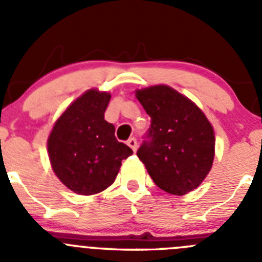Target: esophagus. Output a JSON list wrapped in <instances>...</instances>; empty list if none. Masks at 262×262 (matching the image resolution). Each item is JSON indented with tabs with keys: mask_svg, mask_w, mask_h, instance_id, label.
<instances>
[{
	"mask_svg": "<svg viewBox=\"0 0 262 262\" xmlns=\"http://www.w3.org/2000/svg\"><path fill=\"white\" fill-rule=\"evenodd\" d=\"M127 144H128V147L131 148L134 152H136V149H138V142H136L135 138H129L128 140H127Z\"/></svg>",
	"mask_w": 262,
	"mask_h": 262,
	"instance_id": "34e87169",
	"label": "esophagus"
}]
</instances>
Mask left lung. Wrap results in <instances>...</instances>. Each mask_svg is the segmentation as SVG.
<instances>
[{
    "label": "left lung",
    "instance_id": "obj_1",
    "mask_svg": "<svg viewBox=\"0 0 262 262\" xmlns=\"http://www.w3.org/2000/svg\"><path fill=\"white\" fill-rule=\"evenodd\" d=\"M151 117L148 138L138 149L155 184L173 195H184L203 182L215 156L212 124L195 103L168 85L135 92Z\"/></svg>",
    "mask_w": 262,
    "mask_h": 262
}]
</instances>
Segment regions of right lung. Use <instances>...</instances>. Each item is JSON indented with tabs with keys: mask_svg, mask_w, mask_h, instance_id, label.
Masks as SVG:
<instances>
[{
	"mask_svg": "<svg viewBox=\"0 0 262 262\" xmlns=\"http://www.w3.org/2000/svg\"><path fill=\"white\" fill-rule=\"evenodd\" d=\"M111 94L89 89L57 118L47 140L53 172L73 193L93 195L117 178L122 160L133 149L115 138L114 126L105 120Z\"/></svg>",
	"mask_w": 262,
	"mask_h": 262,
	"instance_id": "obj_1",
	"label": "right lung"
}]
</instances>
